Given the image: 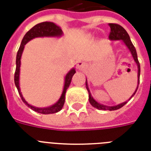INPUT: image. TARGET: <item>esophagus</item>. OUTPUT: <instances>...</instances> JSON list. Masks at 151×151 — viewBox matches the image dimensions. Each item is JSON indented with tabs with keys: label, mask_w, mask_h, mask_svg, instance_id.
Segmentation results:
<instances>
[{
	"label": "esophagus",
	"mask_w": 151,
	"mask_h": 151,
	"mask_svg": "<svg viewBox=\"0 0 151 151\" xmlns=\"http://www.w3.org/2000/svg\"><path fill=\"white\" fill-rule=\"evenodd\" d=\"M87 67V63L84 61H78V64H77V68L79 70H85V68Z\"/></svg>",
	"instance_id": "1"
}]
</instances>
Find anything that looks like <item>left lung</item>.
Listing matches in <instances>:
<instances>
[{"label":"left lung","mask_w":151,"mask_h":151,"mask_svg":"<svg viewBox=\"0 0 151 151\" xmlns=\"http://www.w3.org/2000/svg\"><path fill=\"white\" fill-rule=\"evenodd\" d=\"M109 26L110 27V34H109V39L111 40V41H117V40H122L123 42L124 43V45L127 46V48H129V51L131 52V54L133 57L134 60L137 64V66H138V85H137V88H136V91L134 92V93L132 94L130 99L134 95L136 94V91L138 89L139 84V76H140V65H139V63L138 58H137V53H136V50L134 45L132 43L131 40H130V37L128 34L127 31L125 29L118 24H116V23H109ZM85 85H86V88H87L88 92V95H89V103H91V105L92 106H94L96 109H99V110H118L120 108H122L123 106H124L128 103V101H125L124 103H120L117 106H106L103 105V104H100V103H97L96 101L93 99V97L92 96V95L90 93L89 88H88V86L87 83V79H86V81H85Z\"/></svg>","instance_id":"left-lung-1"}]
</instances>
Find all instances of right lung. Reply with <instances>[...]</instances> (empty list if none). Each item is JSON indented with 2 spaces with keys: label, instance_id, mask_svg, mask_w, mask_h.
Instances as JSON below:
<instances>
[{
  "label": "right lung",
  "instance_id": "obj_1",
  "mask_svg": "<svg viewBox=\"0 0 151 151\" xmlns=\"http://www.w3.org/2000/svg\"><path fill=\"white\" fill-rule=\"evenodd\" d=\"M62 35H63V31H62L61 28L58 27L55 23H53V22H44L38 23V24L35 25L33 28H31L29 31L27 32V34H25V36L23 37V38L22 40L19 48V51L17 52V55H16V69H15L14 80H15V85L16 88H17L19 94L22 100L23 101V103L27 106H28V107H29L30 109L34 110V111H36V112L43 114H54V113L59 112V110H62V108H63L64 105V103H65V94H66V90H67V88H68L70 85L71 80H72L73 74L76 73L75 69H71L67 73L66 77H65L63 90L61 96H60L59 100L57 101L55 104L50 106L39 108L34 106L29 105V103L25 100V99L22 96V93H21L19 88V70L20 64H21L20 59H21L22 52H23V49H24L25 45L27 42H29L32 39L35 38V37H60Z\"/></svg>",
  "mask_w": 151,
  "mask_h": 151
}]
</instances>
